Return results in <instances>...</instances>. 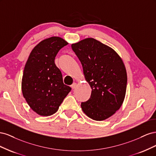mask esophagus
<instances>
[{"mask_svg": "<svg viewBox=\"0 0 156 156\" xmlns=\"http://www.w3.org/2000/svg\"><path fill=\"white\" fill-rule=\"evenodd\" d=\"M76 86H77V84L75 83H73L72 85H71V88H72V89H74L75 87H76Z\"/></svg>", "mask_w": 156, "mask_h": 156, "instance_id": "obj_1", "label": "esophagus"}]
</instances>
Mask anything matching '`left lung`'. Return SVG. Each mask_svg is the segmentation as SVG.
Returning a JSON list of instances; mask_svg holds the SVG:
<instances>
[{"instance_id": "obj_1", "label": "left lung", "mask_w": 156, "mask_h": 156, "mask_svg": "<svg viewBox=\"0 0 156 156\" xmlns=\"http://www.w3.org/2000/svg\"><path fill=\"white\" fill-rule=\"evenodd\" d=\"M72 48L92 89L89 100L81 103L83 111L94 120H104L124 100L127 79L123 61L115 50L91 37L72 44Z\"/></svg>"}]
</instances>
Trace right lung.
Wrapping results in <instances>:
<instances>
[{
  "label": "right lung",
  "instance_id": "right-lung-1",
  "mask_svg": "<svg viewBox=\"0 0 156 156\" xmlns=\"http://www.w3.org/2000/svg\"><path fill=\"white\" fill-rule=\"evenodd\" d=\"M68 44L60 37L45 39L32 49L27 61L21 83L23 95L39 115H53L72 90L64 84L62 73L55 64L58 52Z\"/></svg>",
  "mask_w": 156,
  "mask_h": 156
}]
</instances>
